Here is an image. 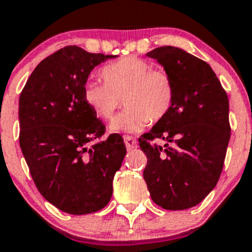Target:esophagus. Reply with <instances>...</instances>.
Segmentation results:
<instances>
[{
  "instance_id": "obj_1",
  "label": "esophagus",
  "mask_w": 252,
  "mask_h": 252,
  "mask_svg": "<svg viewBox=\"0 0 252 252\" xmlns=\"http://www.w3.org/2000/svg\"><path fill=\"white\" fill-rule=\"evenodd\" d=\"M124 143H126V149H128V150L136 148V144H138V143H136L135 139H134L133 136H130V135L124 136Z\"/></svg>"
}]
</instances>
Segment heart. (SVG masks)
I'll list each match as a JSON object with an SVG mask.
<instances>
[{
	"label": "heart",
	"mask_w": 252,
	"mask_h": 252,
	"mask_svg": "<svg viewBox=\"0 0 252 252\" xmlns=\"http://www.w3.org/2000/svg\"><path fill=\"white\" fill-rule=\"evenodd\" d=\"M103 82L89 80L84 86L87 106L102 119H111L123 98L126 108L111 122L112 131H140L162 121L171 111L175 86L170 75L139 58H123L106 65Z\"/></svg>",
	"instance_id": "obj_1"
}]
</instances>
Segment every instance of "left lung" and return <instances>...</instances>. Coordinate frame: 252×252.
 <instances>
[{
    "label": "left lung",
    "mask_w": 252,
    "mask_h": 252,
    "mask_svg": "<svg viewBox=\"0 0 252 252\" xmlns=\"http://www.w3.org/2000/svg\"><path fill=\"white\" fill-rule=\"evenodd\" d=\"M146 56L171 76V111L139 138L148 158L144 180L151 199L168 211L201 203L218 183L230 139L229 99L206 61L175 46H160ZM165 143L158 146L153 141Z\"/></svg>",
    "instance_id": "left-lung-1"
}]
</instances>
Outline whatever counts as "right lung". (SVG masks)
Listing matches in <instances>:
<instances>
[{
	"instance_id": "obj_1",
	"label": "right lung",
	"mask_w": 252,
	"mask_h": 252,
	"mask_svg": "<svg viewBox=\"0 0 252 252\" xmlns=\"http://www.w3.org/2000/svg\"><path fill=\"white\" fill-rule=\"evenodd\" d=\"M114 55L69 45L38 64L19 96V145L41 196L65 213L82 216L108 204L126 149L84 99L94 66Z\"/></svg>"
}]
</instances>
